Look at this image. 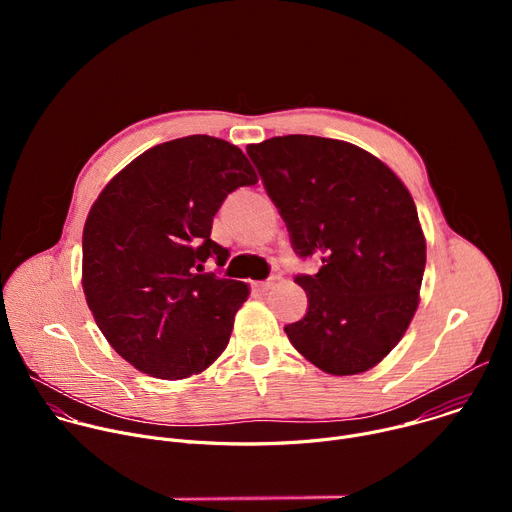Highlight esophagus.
I'll return each instance as SVG.
<instances>
[{"instance_id": "1", "label": "esophagus", "mask_w": 512, "mask_h": 512, "mask_svg": "<svg viewBox=\"0 0 512 512\" xmlns=\"http://www.w3.org/2000/svg\"><path fill=\"white\" fill-rule=\"evenodd\" d=\"M275 281H277V277H269V279H265V281H257L255 287H257L259 291H267V289H271V287L275 285Z\"/></svg>"}]
</instances>
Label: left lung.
I'll return each mask as SVG.
<instances>
[{
	"mask_svg": "<svg viewBox=\"0 0 512 512\" xmlns=\"http://www.w3.org/2000/svg\"><path fill=\"white\" fill-rule=\"evenodd\" d=\"M300 257L308 312L287 324L294 348L328 375L373 369L403 338L419 306L425 237L397 174L340 139L283 135L247 145Z\"/></svg>",
	"mask_w": 512,
	"mask_h": 512,
	"instance_id": "obj_1",
	"label": "left lung"
}]
</instances>
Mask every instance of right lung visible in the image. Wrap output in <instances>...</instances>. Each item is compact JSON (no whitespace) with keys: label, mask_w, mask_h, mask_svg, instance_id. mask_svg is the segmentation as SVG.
<instances>
[{"label":"right lung","mask_w":512,"mask_h":512,"mask_svg":"<svg viewBox=\"0 0 512 512\" xmlns=\"http://www.w3.org/2000/svg\"><path fill=\"white\" fill-rule=\"evenodd\" d=\"M257 184L237 145L188 135L154 145L99 194L83 231V289L93 318L129 364L176 381L223 354L249 285L204 271L229 251L210 239L227 194Z\"/></svg>","instance_id":"right-lung-1"}]
</instances>
